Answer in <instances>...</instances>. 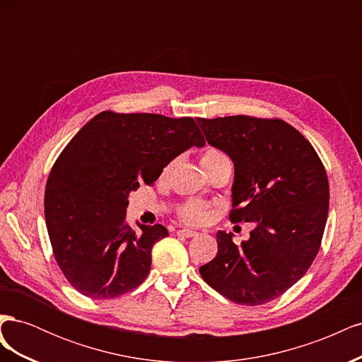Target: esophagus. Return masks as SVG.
Instances as JSON below:
<instances>
[{
  "instance_id": "esophagus-1",
  "label": "esophagus",
  "mask_w": 362,
  "mask_h": 362,
  "mask_svg": "<svg viewBox=\"0 0 362 362\" xmlns=\"http://www.w3.org/2000/svg\"><path fill=\"white\" fill-rule=\"evenodd\" d=\"M177 234L181 235V237H185V238H192V237L198 235V233H196V231H190V229H178Z\"/></svg>"
}]
</instances>
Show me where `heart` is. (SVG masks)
<instances>
[{
	"instance_id": "obj_1",
	"label": "heart",
	"mask_w": 362,
	"mask_h": 362,
	"mask_svg": "<svg viewBox=\"0 0 362 362\" xmlns=\"http://www.w3.org/2000/svg\"><path fill=\"white\" fill-rule=\"evenodd\" d=\"M223 158H228V157L223 154L222 151H218L216 148H206L202 154L201 163H202V166H208V164H213V163L221 161ZM170 168H172V163L164 166L163 177L170 170ZM177 214L181 221L187 225H202L208 221V217H210L208 206L201 202H185L178 208Z\"/></svg>"
}]
</instances>
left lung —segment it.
I'll use <instances>...</instances> for the list:
<instances>
[{"instance_id": "left-lung-1", "label": "left lung", "mask_w": 362, "mask_h": 362, "mask_svg": "<svg viewBox=\"0 0 362 362\" xmlns=\"http://www.w3.org/2000/svg\"><path fill=\"white\" fill-rule=\"evenodd\" d=\"M208 144L234 163L233 223L255 228L242 245L217 233V255L201 266L208 286L240 305L279 298L310 269L322 245L329 182L320 157L282 119L199 117Z\"/></svg>"}]
</instances>
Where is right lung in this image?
<instances>
[{
	"instance_id": "add662e5",
	"label": "right lung",
	"mask_w": 362,
	"mask_h": 362,
	"mask_svg": "<svg viewBox=\"0 0 362 362\" xmlns=\"http://www.w3.org/2000/svg\"><path fill=\"white\" fill-rule=\"evenodd\" d=\"M204 145L193 117L112 110L72 137L49 172L43 205L54 258L76 291L113 299L146 279L152 247L169 231L158 223L131 229L128 194Z\"/></svg>"
}]
</instances>
